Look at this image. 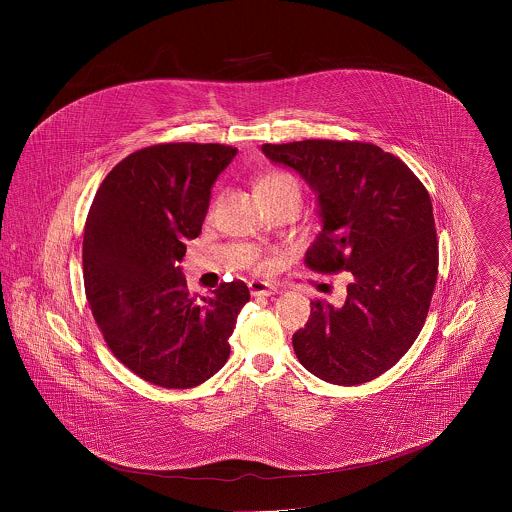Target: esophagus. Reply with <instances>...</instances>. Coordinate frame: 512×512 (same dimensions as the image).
I'll return each instance as SVG.
<instances>
[{"mask_svg":"<svg viewBox=\"0 0 512 512\" xmlns=\"http://www.w3.org/2000/svg\"><path fill=\"white\" fill-rule=\"evenodd\" d=\"M249 292L251 295H263V297H270V295H274L276 292V288H272V286H268L267 282H261V280H255V282H251L249 284Z\"/></svg>","mask_w":512,"mask_h":512,"instance_id":"34e87169","label":"esophagus"}]
</instances>
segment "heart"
Returning a JSON list of instances; mask_svg holds the SVG:
<instances>
[{
	"mask_svg": "<svg viewBox=\"0 0 512 512\" xmlns=\"http://www.w3.org/2000/svg\"><path fill=\"white\" fill-rule=\"evenodd\" d=\"M257 195L267 201V199H278L284 195H299L301 197V184L299 180L284 171H268L257 180Z\"/></svg>",
	"mask_w": 512,
	"mask_h": 512,
	"instance_id": "b5f03b06",
	"label": "heart"
}]
</instances>
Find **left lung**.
<instances>
[{
    "instance_id": "obj_1",
    "label": "left lung",
    "mask_w": 512,
    "mask_h": 512,
    "mask_svg": "<svg viewBox=\"0 0 512 512\" xmlns=\"http://www.w3.org/2000/svg\"><path fill=\"white\" fill-rule=\"evenodd\" d=\"M263 151L317 192L322 232L305 253L307 268L351 274L341 307L311 301L293 351L324 382H370L409 351L428 317L439 261L428 190L399 157L366 142L303 140Z\"/></svg>"
}]
</instances>
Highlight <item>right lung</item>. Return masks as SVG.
<instances>
[{
    "label": "right lung",
    "mask_w": 512,
    "mask_h": 512,
    "mask_svg": "<svg viewBox=\"0 0 512 512\" xmlns=\"http://www.w3.org/2000/svg\"><path fill=\"white\" fill-rule=\"evenodd\" d=\"M238 149L155 144L105 176L82 242L84 290L111 353L153 386L188 390L217 374L249 301L242 280L190 295L178 263L201 232L211 186Z\"/></svg>",
    "instance_id": "add662e5"
}]
</instances>
